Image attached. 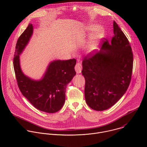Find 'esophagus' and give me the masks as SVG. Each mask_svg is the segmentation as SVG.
Listing matches in <instances>:
<instances>
[{"label":"esophagus","instance_id":"obj_1","mask_svg":"<svg viewBox=\"0 0 147 147\" xmlns=\"http://www.w3.org/2000/svg\"><path fill=\"white\" fill-rule=\"evenodd\" d=\"M75 70L77 74L81 73L82 66H81V64L80 63H79V62L77 63V64L75 66Z\"/></svg>","mask_w":147,"mask_h":147}]
</instances>
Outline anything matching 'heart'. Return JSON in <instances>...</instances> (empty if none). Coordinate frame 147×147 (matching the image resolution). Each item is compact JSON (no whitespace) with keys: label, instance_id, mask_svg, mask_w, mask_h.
Masks as SVG:
<instances>
[{"label":"heart","instance_id":"b5f03b06","mask_svg":"<svg viewBox=\"0 0 147 147\" xmlns=\"http://www.w3.org/2000/svg\"><path fill=\"white\" fill-rule=\"evenodd\" d=\"M95 26L94 25H90L87 26V30L88 31H92L95 29ZM105 31L103 27L101 26L97 27L93 32L92 33L89 43L87 46V49L90 52H94L99 46L100 40L104 37Z\"/></svg>","mask_w":147,"mask_h":147}]
</instances>
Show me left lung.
<instances>
[{"mask_svg":"<svg viewBox=\"0 0 147 147\" xmlns=\"http://www.w3.org/2000/svg\"><path fill=\"white\" fill-rule=\"evenodd\" d=\"M113 33L111 42L103 40L100 51L88 54L82 63L81 72L86 80V101L91 109L97 111L114 105L126 92L131 78V48L115 21Z\"/></svg>","mask_w":147,"mask_h":147,"instance_id":"left-lung-1","label":"left lung"}]
</instances>
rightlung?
Wrapping results in <instances>:
<instances>
[{"mask_svg": "<svg viewBox=\"0 0 147 147\" xmlns=\"http://www.w3.org/2000/svg\"><path fill=\"white\" fill-rule=\"evenodd\" d=\"M32 33L33 26L30 24L17 42L13 66L17 84L23 96L35 108L47 113H55L63 106L67 85L76 74V60L51 61L39 80L27 77L21 69L20 55L27 45Z\"/></svg>", "mask_w": 147, "mask_h": 147, "instance_id": "1", "label": "right lung"}]
</instances>
